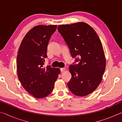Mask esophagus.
I'll return each instance as SVG.
<instances>
[{"label":"esophagus","instance_id":"obj_1","mask_svg":"<svg viewBox=\"0 0 122 122\" xmlns=\"http://www.w3.org/2000/svg\"><path fill=\"white\" fill-rule=\"evenodd\" d=\"M66 70V68H61L60 69V71H65Z\"/></svg>","mask_w":122,"mask_h":122}]
</instances>
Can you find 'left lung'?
I'll list each match as a JSON object with an SVG mask.
<instances>
[{
	"label": "left lung",
	"mask_w": 122,
	"mask_h": 122,
	"mask_svg": "<svg viewBox=\"0 0 122 122\" xmlns=\"http://www.w3.org/2000/svg\"><path fill=\"white\" fill-rule=\"evenodd\" d=\"M57 30L68 46L76 65L69 66L71 78L67 85L72 93L85 96L102 81L106 60L102 44L95 30L85 22L59 25Z\"/></svg>",
	"instance_id": "1"
}]
</instances>
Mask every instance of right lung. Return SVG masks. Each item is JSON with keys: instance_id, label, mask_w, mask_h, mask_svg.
I'll return each instance as SVG.
<instances>
[{"instance_id": "right-lung-1", "label": "right lung", "mask_w": 122, "mask_h": 122, "mask_svg": "<svg viewBox=\"0 0 122 122\" xmlns=\"http://www.w3.org/2000/svg\"><path fill=\"white\" fill-rule=\"evenodd\" d=\"M57 25H38L27 32L18 50L16 69L20 82L27 92L37 98L51 93L60 73L59 68L47 66V46Z\"/></svg>"}]
</instances>
